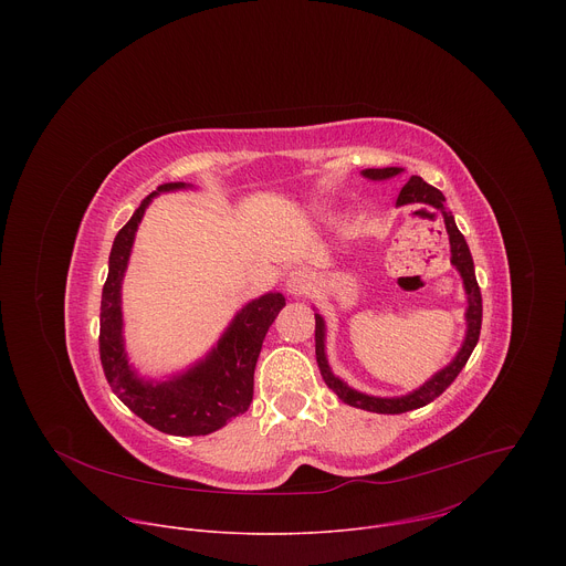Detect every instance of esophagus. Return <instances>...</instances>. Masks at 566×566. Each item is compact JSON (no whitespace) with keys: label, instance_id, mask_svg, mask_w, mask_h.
I'll return each instance as SVG.
<instances>
[{"label":"esophagus","instance_id":"1","mask_svg":"<svg viewBox=\"0 0 566 566\" xmlns=\"http://www.w3.org/2000/svg\"><path fill=\"white\" fill-rule=\"evenodd\" d=\"M308 289H311V275L304 271V269H295L293 273H289V277H286V291L291 293V295H304V293H308Z\"/></svg>","mask_w":566,"mask_h":566}]
</instances>
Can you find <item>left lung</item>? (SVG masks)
<instances>
[{
	"label": "left lung",
	"instance_id": "1",
	"mask_svg": "<svg viewBox=\"0 0 566 566\" xmlns=\"http://www.w3.org/2000/svg\"><path fill=\"white\" fill-rule=\"evenodd\" d=\"M400 172H402L400 168H369V170H363V177H367L371 181H385ZM408 203H428L443 214L446 230L450 237V255H452L450 262L459 271V275L463 280V289H465V297H468V308H465V327L468 329H465L463 345L457 352V356L452 358V363L446 365L441 371H437L428 382H423L419 389H415L406 396L378 398V396L356 391L347 382H343L338 376H334L329 360H327V352H325V332H327L325 319H322L319 313H315V358H317L322 378H325L329 389H334L338 394V398L345 400L347 406L360 408L367 412H376V415L410 412V410L428 406V402H432L437 396H441L452 385V380L459 376V371L465 367L472 349L476 347L479 332H481V291H479V284L474 277L472 255H470V249L465 244L463 234L459 232V228L454 223L452 212L446 208V197L437 188L426 184L421 177H410V181L400 188L398 199H396V206H408Z\"/></svg>",
	"mask_w": 566,
	"mask_h": 566
}]
</instances>
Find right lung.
<instances>
[{"label": "right lung", "instance_id": "1", "mask_svg": "<svg viewBox=\"0 0 566 566\" xmlns=\"http://www.w3.org/2000/svg\"><path fill=\"white\" fill-rule=\"evenodd\" d=\"M190 188V184H164L140 201L132 219L118 230L109 253V273L101 300V363L112 391L151 428L177 434L201 437L223 428L244 415L253 400V376L264 336L282 311L284 295L266 293L241 308L217 347L188 371L170 380H145L129 365L123 343L120 284L138 223L149 201L160 192Z\"/></svg>", "mask_w": 566, "mask_h": 566}]
</instances>
